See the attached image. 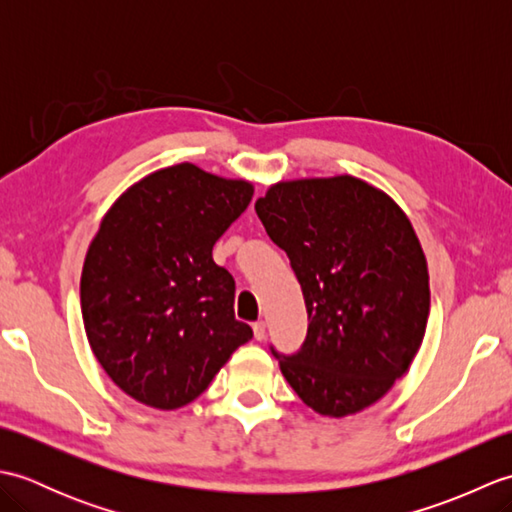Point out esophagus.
<instances>
[{
    "label": "esophagus",
    "mask_w": 512,
    "mask_h": 512,
    "mask_svg": "<svg viewBox=\"0 0 512 512\" xmlns=\"http://www.w3.org/2000/svg\"><path fill=\"white\" fill-rule=\"evenodd\" d=\"M253 334H255L257 341H264L266 339V323L264 321H257L253 325Z\"/></svg>",
    "instance_id": "esophagus-1"
}]
</instances>
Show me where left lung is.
I'll list each match as a JSON object with an SVG mask.
<instances>
[{"mask_svg": "<svg viewBox=\"0 0 512 512\" xmlns=\"http://www.w3.org/2000/svg\"><path fill=\"white\" fill-rule=\"evenodd\" d=\"M303 290L308 334L277 356L297 396L343 418L383 398L427 330L429 270L405 211L354 176L277 182L255 202Z\"/></svg>", "mask_w": 512, "mask_h": 512, "instance_id": "left-lung-1", "label": "left lung"}]
</instances>
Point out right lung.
I'll return each mask as SVG.
<instances>
[{"instance_id":"right-lung-1","label":"right lung","mask_w":512,"mask_h":512,"mask_svg":"<svg viewBox=\"0 0 512 512\" xmlns=\"http://www.w3.org/2000/svg\"><path fill=\"white\" fill-rule=\"evenodd\" d=\"M253 184L180 162L132 184L101 220L81 273V312L96 361L154 409L189 405L239 345L235 279L213 246Z\"/></svg>"}]
</instances>
